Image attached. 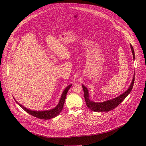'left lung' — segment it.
<instances>
[{"instance_id":"1","label":"left lung","mask_w":146,"mask_h":146,"mask_svg":"<svg viewBox=\"0 0 146 146\" xmlns=\"http://www.w3.org/2000/svg\"><path fill=\"white\" fill-rule=\"evenodd\" d=\"M130 48L131 49L133 60H135V52L131 44H130ZM135 75V74L134 73L131 83L127 90L125 91V92L123 93L122 94H121L120 95L118 96V97H115L114 98H112L110 100L106 101L103 102H95L94 101H91L89 99V93L88 89L84 85H82V87H83L84 92V98H85V100L87 107L92 111H97V112L110 111L114 109L115 107L118 106V105H119L121 102H122L123 101L130 93L134 84Z\"/></svg>"}]
</instances>
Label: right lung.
Wrapping results in <instances>:
<instances>
[{
  "label": "right lung",
  "instance_id": "1",
  "mask_svg": "<svg viewBox=\"0 0 146 146\" xmlns=\"http://www.w3.org/2000/svg\"><path fill=\"white\" fill-rule=\"evenodd\" d=\"M71 86H72V84L69 85L68 86H67L66 88V89L63 91L62 95L61 96L60 101H59L58 104L56 106L55 108H54L53 109L50 110L42 111H32V110L27 109L25 107L22 106L19 102H17L15 98H14V100H15L16 102L19 104L24 111L27 112L28 114L34 116L36 118H39V119H45V120L55 118L60 113L61 111H62V110H63V105L64 104L66 97V95H67V93L68 91L69 90V89H70V88Z\"/></svg>",
  "mask_w": 146,
  "mask_h": 146
}]
</instances>
